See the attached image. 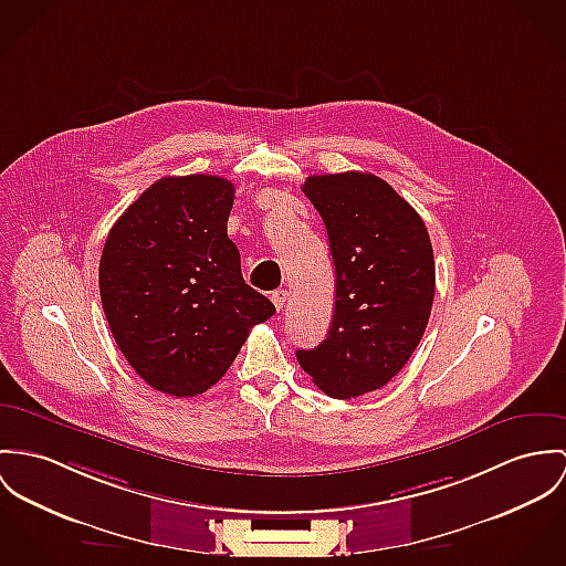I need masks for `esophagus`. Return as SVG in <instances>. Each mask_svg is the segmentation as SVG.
I'll list each match as a JSON object with an SVG mask.
<instances>
[{"mask_svg":"<svg viewBox=\"0 0 566 566\" xmlns=\"http://www.w3.org/2000/svg\"><path fill=\"white\" fill-rule=\"evenodd\" d=\"M272 303H274V307L281 308L285 307V301H287V292L285 290H276V292H272Z\"/></svg>","mask_w":566,"mask_h":566,"instance_id":"1","label":"esophagus"}]
</instances>
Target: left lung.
I'll return each instance as SVG.
<instances>
[{
    "label": "left lung",
    "mask_w": 566,
    "mask_h": 566,
    "mask_svg": "<svg viewBox=\"0 0 566 566\" xmlns=\"http://www.w3.org/2000/svg\"><path fill=\"white\" fill-rule=\"evenodd\" d=\"M303 192L324 220L337 287L326 339L296 359L324 394L348 400L411 359L434 301L432 244L421 216L376 175H311Z\"/></svg>",
    "instance_id": "8db88e82"
}]
</instances>
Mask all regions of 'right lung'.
Listing matches in <instances>:
<instances>
[{
	"label": "right lung",
	"mask_w": 566,
	"mask_h": 566,
	"mask_svg": "<svg viewBox=\"0 0 566 566\" xmlns=\"http://www.w3.org/2000/svg\"><path fill=\"white\" fill-rule=\"evenodd\" d=\"M235 188L216 175L164 177L125 209L99 261L103 313L136 374L192 398L216 385L274 305L244 283L227 235Z\"/></svg>",
	"instance_id": "obj_1"
}]
</instances>
